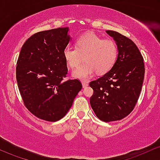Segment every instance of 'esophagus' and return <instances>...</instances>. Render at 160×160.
<instances>
[{"instance_id": "esophagus-1", "label": "esophagus", "mask_w": 160, "mask_h": 160, "mask_svg": "<svg viewBox=\"0 0 160 160\" xmlns=\"http://www.w3.org/2000/svg\"><path fill=\"white\" fill-rule=\"evenodd\" d=\"M88 86V82H82V87L86 88Z\"/></svg>"}]
</instances>
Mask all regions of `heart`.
<instances>
[{"mask_svg": "<svg viewBox=\"0 0 160 160\" xmlns=\"http://www.w3.org/2000/svg\"><path fill=\"white\" fill-rule=\"evenodd\" d=\"M118 53V46L114 41L103 39L94 33H88L78 38L76 48L65 47L63 58L69 67L76 68L84 56L85 62L73 71L72 76L86 80L95 72L97 74L108 72L115 63Z\"/></svg>", "mask_w": 160, "mask_h": 160, "instance_id": "1", "label": "heart"}]
</instances>
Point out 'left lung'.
<instances>
[{
  "label": "left lung",
  "mask_w": 160,
  "mask_h": 160,
  "mask_svg": "<svg viewBox=\"0 0 160 160\" xmlns=\"http://www.w3.org/2000/svg\"><path fill=\"white\" fill-rule=\"evenodd\" d=\"M106 33L117 44V61L104 76L90 82L93 90L90 103L99 120L110 122L123 119L134 109L143 84L144 63L130 39L116 31Z\"/></svg>",
  "instance_id": "1"
}]
</instances>
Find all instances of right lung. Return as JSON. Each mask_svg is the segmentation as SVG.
I'll list each match as a JSON object with an SVG mask.
<instances>
[{
    "label": "right lung",
    "instance_id": "add662e5",
    "mask_svg": "<svg viewBox=\"0 0 160 160\" xmlns=\"http://www.w3.org/2000/svg\"><path fill=\"white\" fill-rule=\"evenodd\" d=\"M69 28L40 31L22 47L16 81L24 105L33 115L54 122L63 118L82 88L78 79L64 81L68 69L63 49L71 37Z\"/></svg>",
    "mask_w": 160,
    "mask_h": 160
}]
</instances>
